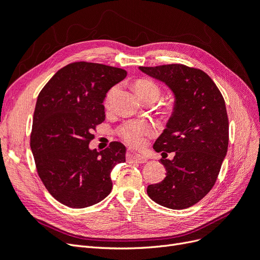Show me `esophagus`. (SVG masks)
Masks as SVG:
<instances>
[{"label":"esophagus","instance_id":"1","mask_svg":"<svg viewBox=\"0 0 260 260\" xmlns=\"http://www.w3.org/2000/svg\"><path fill=\"white\" fill-rule=\"evenodd\" d=\"M127 159L129 161H133V162H138V164H144L147 161V157L144 156L143 154L141 153H137V152H128L127 154Z\"/></svg>","mask_w":260,"mask_h":260}]
</instances>
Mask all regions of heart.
I'll use <instances>...</instances> for the list:
<instances>
[{
  "label": "heart",
  "instance_id": "obj_1",
  "mask_svg": "<svg viewBox=\"0 0 260 260\" xmlns=\"http://www.w3.org/2000/svg\"><path fill=\"white\" fill-rule=\"evenodd\" d=\"M135 91L137 93V95L142 101L151 99L155 102L160 95L159 86L155 82L146 79L138 80L135 83ZM113 93L114 89L108 91L105 99L106 106L109 104V101L112 99ZM172 111H174V105L172 104H168L164 108L165 114H170ZM148 131L149 124L146 121H128L120 125L119 129H118V136H119L125 143H128L132 146H139L142 144L144 137L147 135Z\"/></svg>",
  "mask_w": 260,
  "mask_h": 260
}]
</instances>
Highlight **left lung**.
<instances>
[{"mask_svg": "<svg viewBox=\"0 0 260 260\" xmlns=\"http://www.w3.org/2000/svg\"><path fill=\"white\" fill-rule=\"evenodd\" d=\"M139 69L164 82L175 96L166 129L153 146L161 155L175 152V157L160 159L166 178L148 185L147 195L170 209L191 207L214 186L226 155L229 120L223 96L201 69L180 64Z\"/></svg>", "mask_w": 260, "mask_h": 260, "instance_id": "obj_1", "label": "left lung"}]
</instances>
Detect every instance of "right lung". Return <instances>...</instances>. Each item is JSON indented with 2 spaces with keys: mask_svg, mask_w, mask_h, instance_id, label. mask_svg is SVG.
Segmentation results:
<instances>
[{
  "mask_svg": "<svg viewBox=\"0 0 260 260\" xmlns=\"http://www.w3.org/2000/svg\"><path fill=\"white\" fill-rule=\"evenodd\" d=\"M127 77L124 69L77 61L59 69L39 94L30 147L37 171L55 200L84 208L111 193V172L125 161V146L112 142L98 152L89 147L105 120L106 93Z\"/></svg>",
  "mask_w": 260,
  "mask_h": 260,
  "instance_id": "add662e5",
  "label": "right lung"
}]
</instances>
